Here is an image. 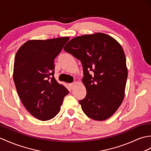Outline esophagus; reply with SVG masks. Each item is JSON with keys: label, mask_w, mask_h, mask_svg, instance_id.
I'll use <instances>...</instances> for the list:
<instances>
[{"label": "esophagus", "mask_w": 151, "mask_h": 151, "mask_svg": "<svg viewBox=\"0 0 151 151\" xmlns=\"http://www.w3.org/2000/svg\"><path fill=\"white\" fill-rule=\"evenodd\" d=\"M75 84H76L75 82V83H69V87H70V88H71V89H73V87H75Z\"/></svg>", "instance_id": "obj_1"}]
</instances>
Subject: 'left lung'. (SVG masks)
Wrapping results in <instances>:
<instances>
[{"label": "left lung", "mask_w": 151, "mask_h": 151, "mask_svg": "<svg viewBox=\"0 0 151 151\" xmlns=\"http://www.w3.org/2000/svg\"><path fill=\"white\" fill-rule=\"evenodd\" d=\"M64 50L82 62L87 94L79 103L83 113L97 121L112 116L124 100L128 75L122 45L107 34L96 33L73 38Z\"/></svg>", "instance_id": "1"}]
</instances>
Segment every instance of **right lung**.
I'll return each instance as SVG.
<instances>
[{
    "instance_id": "1",
    "label": "right lung",
    "mask_w": 151,
    "mask_h": 151,
    "mask_svg": "<svg viewBox=\"0 0 151 151\" xmlns=\"http://www.w3.org/2000/svg\"><path fill=\"white\" fill-rule=\"evenodd\" d=\"M69 39L30 40L16 53L13 77L17 91L27 111L40 120L53 118L69 93L53 76L54 60Z\"/></svg>"
}]
</instances>
